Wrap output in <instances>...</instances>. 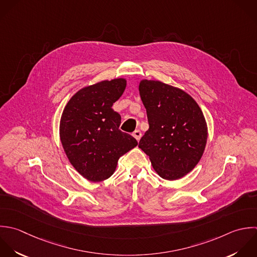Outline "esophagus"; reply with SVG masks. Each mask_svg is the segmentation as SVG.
<instances>
[{
  "label": "esophagus",
  "mask_w": 257,
  "mask_h": 257,
  "mask_svg": "<svg viewBox=\"0 0 257 257\" xmlns=\"http://www.w3.org/2000/svg\"><path fill=\"white\" fill-rule=\"evenodd\" d=\"M135 138H136V140L137 141H139L140 140V138H141V136H142V133H141V131L140 130H135L134 132H133V134H132Z\"/></svg>",
  "instance_id": "1"
}]
</instances>
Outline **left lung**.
<instances>
[{"instance_id":"obj_1","label":"left lung","mask_w":257,"mask_h":257,"mask_svg":"<svg viewBox=\"0 0 257 257\" xmlns=\"http://www.w3.org/2000/svg\"><path fill=\"white\" fill-rule=\"evenodd\" d=\"M141 100L149 129L139 141L155 171L176 180L199 162L207 140V125L195 100L181 89L160 81L142 80Z\"/></svg>"}]
</instances>
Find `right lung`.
<instances>
[{"instance_id": "1", "label": "right lung", "mask_w": 257, "mask_h": 257, "mask_svg": "<svg viewBox=\"0 0 257 257\" xmlns=\"http://www.w3.org/2000/svg\"><path fill=\"white\" fill-rule=\"evenodd\" d=\"M126 88L125 79L102 81L78 91L67 103L60 122V138L74 168L98 182L115 171L118 159L137 146L119 129L121 116L112 106Z\"/></svg>"}]
</instances>
